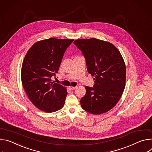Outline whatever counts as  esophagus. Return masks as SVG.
I'll return each instance as SVG.
<instances>
[{"instance_id": "esophagus-1", "label": "esophagus", "mask_w": 152, "mask_h": 152, "mask_svg": "<svg viewBox=\"0 0 152 152\" xmlns=\"http://www.w3.org/2000/svg\"><path fill=\"white\" fill-rule=\"evenodd\" d=\"M69 88L71 89V90H74L77 88V86H69Z\"/></svg>"}]
</instances>
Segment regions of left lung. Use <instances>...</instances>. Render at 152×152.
I'll list each match as a JSON object with an SVG mask.
<instances>
[{
  "instance_id": "8db88e82",
  "label": "left lung",
  "mask_w": 152,
  "mask_h": 152,
  "mask_svg": "<svg viewBox=\"0 0 152 152\" xmlns=\"http://www.w3.org/2000/svg\"><path fill=\"white\" fill-rule=\"evenodd\" d=\"M74 43L81 50L88 72L95 80L94 88L85 86L81 107L94 115L109 111L118 102L126 85V68L120 52L113 44L95 38L78 39Z\"/></svg>"
}]
</instances>
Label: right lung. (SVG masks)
Listing matches in <instances>:
<instances>
[{
    "label": "right lung",
    "mask_w": 152,
    "mask_h": 152,
    "mask_svg": "<svg viewBox=\"0 0 152 152\" xmlns=\"http://www.w3.org/2000/svg\"><path fill=\"white\" fill-rule=\"evenodd\" d=\"M74 39L50 38L37 42L27 52L22 66V85L29 99L39 109L50 113L61 109L67 92L52 81L58 73L63 54Z\"/></svg>",
    "instance_id": "obj_1"
}]
</instances>
